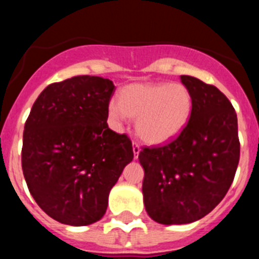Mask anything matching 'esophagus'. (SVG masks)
Segmentation results:
<instances>
[{"mask_svg": "<svg viewBox=\"0 0 259 259\" xmlns=\"http://www.w3.org/2000/svg\"><path fill=\"white\" fill-rule=\"evenodd\" d=\"M132 150H134V155H135V159H136L137 157H139V154H140V146H139V144L137 143H134V145H132Z\"/></svg>", "mask_w": 259, "mask_h": 259, "instance_id": "obj_1", "label": "esophagus"}]
</instances>
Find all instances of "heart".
Masks as SVG:
<instances>
[{"instance_id": "1", "label": "heart", "mask_w": 259, "mask_h": 259, "mask_svg": "<svg viewBox=\"0 0 259 259\" xmlns=\"http://www.w3.org/2000/svg\"><path fill=\"white\" fill-rule=\"evenodd\" d=\"M193 111V96L180 83H136L124 87L119 100H110L109 118L116 125L136 118L137 136L162 145L179 136Z\"/></svg>"}]
</instances>
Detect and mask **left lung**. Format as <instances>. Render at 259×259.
<instances>
[{"label": "left lung", "instance_id": "1", "mask_svg": "<svg viewBox=\"0 0 259 259\" xmlns=\"http://www.w3.org/2000/svg\"><path fill=\"white\" fill-rule=\"evenodd\" d=\"M193 111L182 134L161 148H144L145 210L161 224H187L209 214L226 196L240 159L237 115L217 87L188 75Z\"/></svg>", "mask_w": 259, "mask_h": 259}]
</instances>
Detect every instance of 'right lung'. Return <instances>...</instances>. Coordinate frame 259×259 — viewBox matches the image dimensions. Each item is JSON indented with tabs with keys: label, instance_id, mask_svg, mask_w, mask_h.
<instances>
[{
	"label": "right lung",
	"instance_id": "1",
	"mask_svg": "<svg viewBox=\"0 0 259 259\" xmlns=\"http://www.w3.org/2000/svg\"><path fill=\"white\" fill-rule=\"evenodd\" d=\"M114 91L111 80L81 75L48 85L32 106L23 132V175L38 206L59 223L100 221L134 159L127 135L106 123Z\"/></svg>",
	"mask_w": 259,
	"mask_h": 259
}]
</instances>
